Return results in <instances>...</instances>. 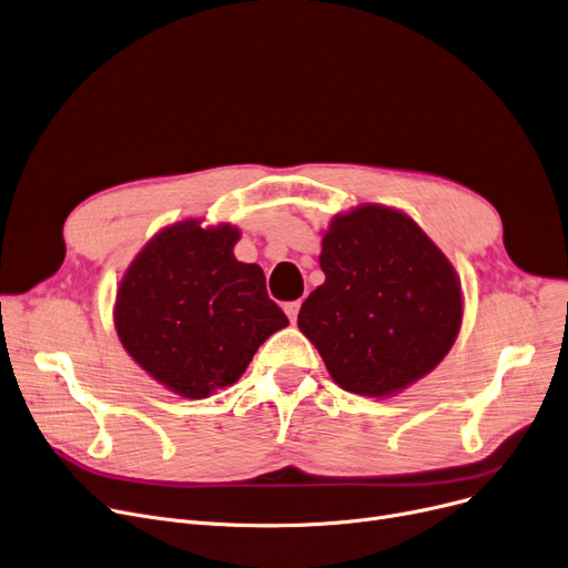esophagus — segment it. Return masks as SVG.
<instances>
[{
  "instance_id": "34e87169",
  "label": "esophagus",
  "mask_w": 568,
  "mask_h": 568,
  "mask_svg": "<svg viewBox=\"0 0 568 568\" xmlns=\"http://www.w3.org/2000/svg\"><path fill=\"white\" fill-rule=\"evenodd\" d=\"M284 312H286L288 321H291V323H295V321H298V312H301V301H293V303H286V305H284Z\"/></svg>"
}]
</instances>
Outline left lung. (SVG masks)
I'll use <instances>...</instances> for the list:
<instances>
[{
  "label": "left lung",
  "mask_w": 568,
  "mask_h": 568,
  "mask_svg": "<svg viewBox=\"0 0 568 568\" xmlns=\"http://www.w3.org/2000/svg\"><path fill=\"white\" fill-rule=\"evenodd\" d=\"M318 263L326 282L298 328L337 386L386 397L444 361L463 323L460 277L412 217L372 203L337 214Z\"/></svg>",
  "instance_id": "1"
}]
</instances>
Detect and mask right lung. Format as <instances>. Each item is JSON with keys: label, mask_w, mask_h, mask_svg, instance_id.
Masks as SVG:
<instances>
[{"label": "right lung", "mask_w": 568, "mask_h": 568, "mask_svg": "<svg viewBox=\"0 0 568 568\" xmlns=\"http://www.w3.org/2000/svg\"><path fill=\"white\" fill-rule=\"evenodd\" d=\"M240 231L184 220L131 261L115 301L126 354L169 390L203 399L235 384L258 346L288 326L256 263L233 256Z\"/></svg>", "instance_id": "right-lung-1"}]
</instances>
